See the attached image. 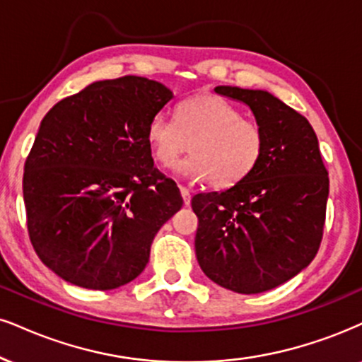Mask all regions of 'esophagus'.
<instances>
[{
    "mask_svg": "<svg viewBox=\"0 0 362 362\" xmlns=\"http://www.w3.org/2000/svg\"><path fill=\"white\" fill-rule=\"evenodd\" d=\"M181 196H182V202H185V204L186 206H189L191 204V193H189V189L186 188V186H181Z\"/></svg>",
    "mask_w": 362,
    "mask_h": 362,
    "instance_id": "34e87169",
    "label": "esophagus"
}]
</instances>
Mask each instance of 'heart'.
Listing matches in <instances>:
<instances>
[{"mask_svg":"<svg viewBox=\"0 0 362 362\" xmlns=\"http://www.w3.org/2000/svg\"><path fill=\"white\" fill-rule=\"evenodd\" d=\"M146 139L154 160L164 169L176 166L191 146L193 156L182 164V171L221 189L247 180L265 151L260 124L242 117L238 107L213 93L180 102L174 124L164 115H154Z\"/></svg>","mask_w":362,"mask_h":362,"instance_id":"b5f03b06","label":"heart"}]
</instances>
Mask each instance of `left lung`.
<instances>
[{
  "label": "left lung",
  "mask_w": 362,
  "mask_h": 362,
  "mask_svg": "<svg viewBox=\"0 0 362 362\" xmlns=\"http://www.w3.org/2000/svg\"><path fill=\"white\" fill-rule=\"evenodd\" d=\"M216 93L248 105L265 151L247 180L191 199L194 248L208 279L238 293L279 287L305 269L322 242L329 176L317 136L304 115L265 90Z\"/></svg>",
  "instance_id": "obj_1"
}]
</instances>
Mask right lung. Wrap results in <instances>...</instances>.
Here are the masks:
<instances>
[{
	"label": "right lung",
	"mask_w": 362,
	"mask_h": 362,
	"mask_svg": "<svg viewBox=\"0 0 362 362\" xmlns=\"http://www.w3.org/2000/svg\"><path fill=\"white\" fill-rule=\"evenodd\" d=\"M171 99L163 83L127 75L90 83L43 117L25 163L26 226L40 260L66 282L129 284L181 209L180 188L154 168L146 139Z\"/></svg>",
	"instance_id": "add662e5"
}]
</instances>
